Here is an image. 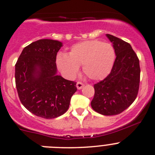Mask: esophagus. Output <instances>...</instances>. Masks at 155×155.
<instances>
[{"label": "esophagus", "instance_id": "esophagus-1", "mask_svg": "<svg viewBox=\"0 0 155 155\" xmlns=\"http://www.w3.org/2000/svg\"><path fill=\"white\" fill-rule=\"evenodd\" d=\"M84 84H83L82 82H78L76 83V87H77L78 90H80V89H82L83 87H84Z\"/></svg>", "mask_w": 155, "mask_h": 155}]
</instances>
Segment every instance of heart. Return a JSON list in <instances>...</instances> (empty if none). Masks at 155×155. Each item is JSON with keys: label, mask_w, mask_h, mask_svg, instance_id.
I'll list each match as a JSON object with an SVG mask.
<instances>
[{"label": "heart", "mask_w": 155, "mask_h": 155, "mask_svg": "<svg viewBox=\"0 0 155 155\" xmlns=\"http://www.w3.org/2000/svg\"><path fill=\"white\" fill-rule=\"evenodd\" d=\"M116 58L114 47L107 42L88 40L73 45L69 54L60 53L56 62L61 71L69 79H73L83 65L84 74L92 80H102L111 71Z\"/></svg>", "instance_id": "b5f03b06"}]
</instances>
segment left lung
<instances>
[{
  "instance_id": "left-lung-1",
  "label": "left lung",
  "mask_w": 155,
  "mask_h": 155,
  "mask_svg": "<svg viewBox=\"0 0 155 155\" xmlns=\"http://www.w3.org/2000/svg\"><path fill=\"white\" fill-rule=\"evenodd\" d=\"M116 53L110 74L94 84L95 94L91 107L105 116L122 113L136 99L140 85V68L137 54L125 41L106 34Z\"/></svg>"
}]
</instances>
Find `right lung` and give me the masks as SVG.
<instances>
[{
    "mask_svg": "<svg viewBox=\"0 0 155 155\" xmlns=\"http://www.w3.org/2000/svg\"><path fill=\"white\" fill-rule=\"evenodd\" d=\"M61 41L40 39L24 48L15 64V84L19 99L29 111L53 119L68 110L77 91L76 82L57 74L56 55Z\"/></svg>",
    "mask_w": 155,
    "mask_h": 155,
    "instance_id": "obj_1",
    "label": "right lung"
}]
</instances>
